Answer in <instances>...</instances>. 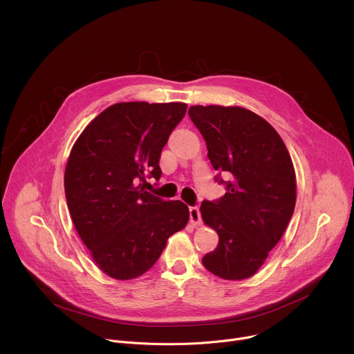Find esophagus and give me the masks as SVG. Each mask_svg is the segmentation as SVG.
Segmentation results:
<instances>
[{"instance_id":"obj_1","label":"esophagus","mask_w":354,"mask_h":354,"mask_svg":"<svg viewBox=\"0 0 354 354\" xmlns=\"http://www.w3.org/2000/svg\"><path fill=\"white\" fill-rule=\"evenodd\" d=\"M189 216H190V223L195 224V226H201L202 217H201V210L198 206H192L189 207Z\"/></svg>"}]
</instances>
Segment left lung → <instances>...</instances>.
I'll use <instances>...</instances> for the list:
<instances>
[{"label": "left lung", "mask_w": 354, "mask_h": 354, "mask_svg": "<svg viewBox=\"0 0 354 354\" xmlns=\"http://www.w3.org/2000/svg\"><path fill=\"white\" fill-rule=\"evenodd\" d=\"M207 147V156L226 185L214 202L203 201L205 224L218 244L203 266L223 279L252 277L281 240L297 202L292 159L274 127L243 107L192 106L187 111ZM230 178L224 183L219 175Z\"/></svg>", "instance_id": "8db88e82"}]
</instances>
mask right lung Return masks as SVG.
<instances>
[{"label":"right lung","instance_id":"right-lung-1","mask_svg":"<svg viewBox=\"0 0 354 354\" xmlns=\"http://www.w3.org/2000/svg\"><path fill=\"white\" fill-rule=\"evenodd\" d=\"M185 103H117L95 117L76 140L65 171V194L75 227L99 268L133 279L159 259L182 230L189 209L151 195L147 178H160L159 158Z\"/></svg>","mask_w":354,"mask_h":354}]
</instances>
